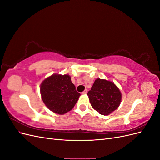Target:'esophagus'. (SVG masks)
<instances>
[{
  "instance_id": "esophagus-1",
  "label": "esophagus",
  "mask_w": 160,
  "mask_h": 160,
  "mask_svg": "<svg viewBox=\"0 0 160 160\" xmlns=\"http://www.w3.org/2000/svg\"><path fill=\"white\" fill-rule=\"evenodd\" d=\"M87 93H88V89H85L83 92H82L81 94H86Z\"/></svg>"
}]
</instances>
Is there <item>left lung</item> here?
<instances>
[{"label":"left lung","mask_w":160,"mask_h":160,"mask_svg":"<svg viewBox=\"0 0 160 160\" xmlns=\"http://www.w3.org/2000/svg\"><path fill=\"white\" fill-rule=\"evenodd\" d=\"M88 95L90 103L101 115H109L117 109L122 102V95L113 82L96 79Z\"/></svg>","instance_id":"obj_1"}]
</instances>
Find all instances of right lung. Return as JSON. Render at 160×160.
Segmentation results:
<instances>
[{
	"label": "right lung",
	"instance_id": "right-lung-1",
	"mask_svg": "<svg viewBox=\"0 0 160 160\" xmlns=\"http://www.w3.org/2000/svg\"><path fill=\"white\" fill-rule=\"evenodd\" d=\"M40 92L47 108L59 115H63L73 108L81 95L68 74L54 73L47 77L40 85Z\"/></svg>",
	"mask_w": 160,
	"mask_h": 160
}]
</instances>
